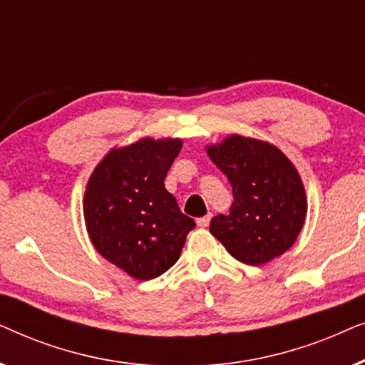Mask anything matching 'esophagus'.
I'll use <instances>...</instances> for the list:
<instances>
[{"mask_svg":"<svg viewBox=\"0 0 365 365\" xmlns=\"http://www.w3.org/2000/svg\"><path fill=\"white\" fill-rule=\"evenodd\" d=\"M209 222H211V214H207V216L197 219V226L199 227H207Z\"/></svg>","mask_w":365,"mask_h":365,"instance_id":"1","label":"esophagus"}]
</instances>
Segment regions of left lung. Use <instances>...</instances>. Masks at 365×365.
Masks as SVG:
<instances>
[{
	"label": "left lung",
	"mask_w": 365,
	"mask_h": 365,
	"mask_svg": "<svg viewBox=\"0 0 365 365\" xmlns=\"http://www.w3.org/2000/svg\"><path fill=\"white\" fill-rule=\"evenodd\" d=\"M211 161L226 174L234 202L209 231L234 259L264 266L289 251L307 216V196L294 163L276 144L229 134L206 146Z\"/></svg>",
	"instance_id": "1"
}]
</instances>
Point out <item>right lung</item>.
Instances as JSON below:
<instances>
[{
  "label": "right lung",
  "instance_id": "add662e5",
  "mask_svg": "<svg viewBox=\"0 0 365 365\" xmlns=\"http://www.w3.org/2000/svg\"><path fill=\"white\" fill-rule=\"evenodd\" d=\"M181 148L179 138L149 136L114 146L88 179L83 214L89 241L106 261L138 281L173 267L196 226L164 187Z\"/></svg>",
  "mask_w": 365,
  "mask_h": 365
}]
</instances>
